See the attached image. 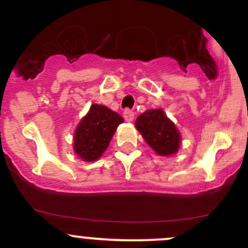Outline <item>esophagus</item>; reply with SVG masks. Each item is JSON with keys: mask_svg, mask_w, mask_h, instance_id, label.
I'll return each mask as SVG.
<instances>
[{"mask_svg": "<svg viewBox=\"0 0 248 248\" xmlns=\"http://www.w3.org/2000/svg\"><path fill=\"white\" fill-rule=\"evenodd\" d=\"M124 120H126L127 122H132V121H133V119H134V112L132 111V110L126 109L124 111Z\"/></svg>", "mask_w": 248, "mask_h": 248, "instance_id": "esophagus-1", "label": "esophagus"}]
</instances>
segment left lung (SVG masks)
<instances>
[{"instance_id":"left-lung-1","label":"left lung","mask_w":248,"mask_h":248,"mask_svg":"<svg viewBox=\"0 0 248 248\" xmlns=\"http://www.w3.org/2000/svg\"><path fill=\"white\" fill-rule=\"evenodd\" d=\"M136 128L159 156L175 155L181 145V134L163 109H150L136 120Z\"/></svg>"}]
</instances>
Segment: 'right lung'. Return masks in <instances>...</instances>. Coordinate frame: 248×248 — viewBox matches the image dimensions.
Listing matches in <instances>:
<instances>
[{
    "mask_svg": "<svg viewBox=\"0 0 248 248\" xmlns=\"http://www.w3.org/2000/svg\"><path fill=\"white\" fill-rule=\"evenodd\" d=\"M122 122L124 119L108 107L92 104L74 132V152L85 162L101 158Z\"/></svg>",
    "mask_w": 248,
    "mask_h": 248,
    "instance_id": "obj_1",
    "label": "right lung"
}]
</instances>
